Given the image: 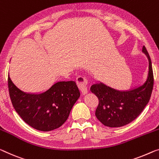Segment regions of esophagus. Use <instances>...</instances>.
Segmentation results:
<instances>
[{
    "mask_svg": "<svg viewBox=\"0 0 159 159\" xmlns=\"http://www.w3.org/2000/svg\"><path fill=\"white\" fill-rule=\"evenodd\" d=\"M77 87L82 92V94H86L87 93V84L88 82L85 77H78L76 80Z\"/></svg>",
    "mask_w": 159,
    "mask_h": 159,
    "instance_id": "34e87169",
    "label": "esophagus"
}]
</instances>
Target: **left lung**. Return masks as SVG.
Returning a JSON list of instances; mask_svg holds the SVG:
<instances>
[{"label": "left lung", "instance_id": "8db88e82", "mask_svg": "<svg viewBox=\"0 0 159 159\" xmlns=\"http://www.w3.org/2000/svg\"><path fill=\"white\" fill-rule=\"evenodd\" d=\"M142 52L148 60V77L142 85L119 91L99 82L90 88L99 99L95 115L104 126L120 127L126 125L137 118L149 102L153 87L152 64L145 46H143Z\"/></svg>", "mask_w": 159, "mask_h": 159}]
</instances>
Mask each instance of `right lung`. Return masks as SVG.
I'll list each match as a JSON object with an SVG mask.
<instances>
[{"mask_svg": "<svg viewBox=\"0 0 159 159\" xmlns=\"http://www.w3.org/2000/svg\"><path fill=\"white\" fill-rule=\"evenodd\" d=\"M10 97L15 110L31 127L49 131L67 120L80 93L75 82H58L47 91L26 93L19 89L8 75Z\"/></svg>", "mask_w": 159, "mask_h": 159, "instance_id": "right-lung-1", "label": "right lung"}]
</instances>
